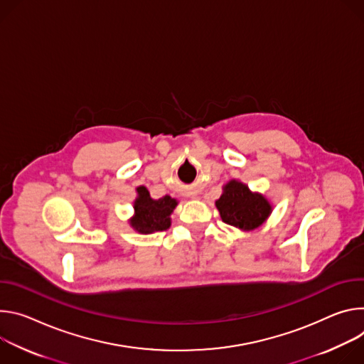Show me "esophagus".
<instances>
[{
  "label": "esophagus",
  "mask_w": 364,
  "mask_h": 364,
  "mask_svg": "<svg viewBox=\"0 0 364 364\" xmlns=\"http://www.w3.org/2000/svg\"><path fill=\"white\" fill-rule=\"evenodd\" d=\"M192 198H196V196H195V195H192Z\"/></svg>",
  "instance_id": "34e87169"
}]
</instances>
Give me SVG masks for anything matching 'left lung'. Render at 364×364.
I'll return each instance as SVG.
<instances>
[{
	"label": "left lung",
	"instance_id": "left-lung-1",
	"mask_svg": "<svg viewBox=\"0 0 364 364\" xmlns=\"http://www.w3.org/2000/svg\"><path fill=\"white\" fill-rule=\"evenodd\" d=\"M215 205L225 224L243 231L259 228L272 213L270 203L262 193L252 192L247 185L235 179L223 186V195Z\"/></svg>",
	"mask_w": 364,
	"mask_h": 364
}]
</instances>
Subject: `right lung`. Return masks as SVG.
<instances>
[{
	"label": "right lung",
	"mask_w": 364,
	"mask_h": 364,
	"mask_svg": "<svg viewBox=\"0 0 364 364\" xmlns=\"http://www.w3.org/2000/svg\"><path fill=\"white\" fill-rule=\"evenodd\" d=\"M134 200V215L130 225L141 234L164 231L171 227V214L178 205V200L169 195L153 199L144 186H139Z\"/></svg>",
	"instance_id": "obj_1"
}]
</instances>
